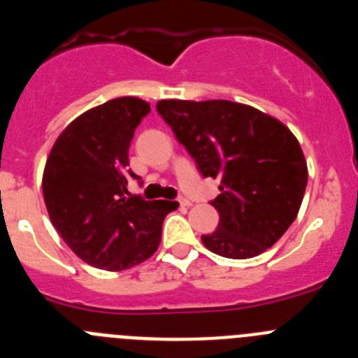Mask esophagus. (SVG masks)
<instances>
[{
  "instance_id": "1",
  "label": "esophagus",
  "mask_w": 358,
  "mask_h": 358,
  "mask_svg": "<svg viewBox=\"0 0 358 358\" xmlns=\"http://www.w3.org/2000/svg\"><path fill=\"white\" fill-rule=\"evenodd\" d=\"M179 204H181V206H185V208H188V206H192V201H189V199L181 197V199H179Z\"/></svg>"
}]
</instances>
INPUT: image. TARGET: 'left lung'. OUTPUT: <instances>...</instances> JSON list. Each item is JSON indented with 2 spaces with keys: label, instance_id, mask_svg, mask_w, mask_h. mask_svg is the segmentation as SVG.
Listing matches in <instances>:
<instances>
[{
  "label": "left lung",
  "instance_id": "1",
  "mask_svg": "<svg viewBox=\"0 0 358 358\" xmlns=\"http://www.w3.org/2000/svg\"><path fill=\"white\" fill-rule=\"evenodd\" d=\"M157 113L204 177L220 179L211 201L218 227L202 235L233 260L262 255L296 220L308 170L296 136L280 120L229 100H161Z\"/></svg>",
  "mask_w": 358,
  "mask_h": 358
}]
</instances>
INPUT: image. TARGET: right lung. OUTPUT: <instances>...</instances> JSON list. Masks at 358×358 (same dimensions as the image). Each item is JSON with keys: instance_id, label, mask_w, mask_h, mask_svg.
I'll return each instance as SVG.
<instances>
[{"instance_id": "add662e5", "label": "right lung", "mask_w": 358, "mask_h": 358, "mask_svg": "<svg viewBox=\"0 0 358 358\" xmlns=\"http://www.w3.org/2000/svg\"><path fill=\"white\" fill-rule=\"evenodd\" d=\"M150 106L122 96L85 110L61 132L43 173L44 204L57 233L85 264L125 271L157 251L177 202L127 192L129 147Z\"/></svg>"}]
</instances>
